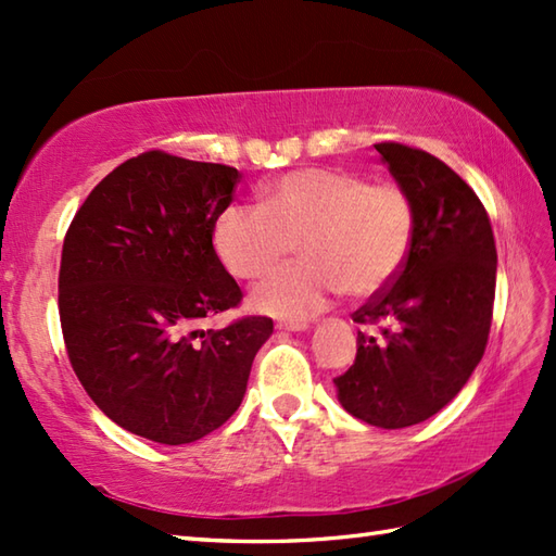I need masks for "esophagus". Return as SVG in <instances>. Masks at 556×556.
I'll list each match as a JSON object with an SVG mask.
<instances>
[{"mask_svg": "<svg viewBox=\"0 0 556 556\" xmlns=\"http://www.w3.org/2000/svg\"><path fill=\"white\" fill-rule=\"evenodd\" d=\"M278 328L288 333H298V331H307L309 324L307 321H286V324H278Z\"/></svg>", "mask_w": 556, "mask_h": 556, "instance_id": "1", "label": "esophagus"}]
</instances>
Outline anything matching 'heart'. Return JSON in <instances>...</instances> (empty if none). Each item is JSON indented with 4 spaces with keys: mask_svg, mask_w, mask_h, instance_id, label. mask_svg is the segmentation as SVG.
Returning a JSON list of instances; mask_svg holds the SVG:
<instances>
[{
    "mask_svg": "<svg viewBox=\"0 0 556 556\" xmlns=\"http://www.w3.org/2000/svg\"><path fill=\"white\" fill-rule=\"evenodd\" d=\"M413 240L415 206L403 187L324 167L282 175L262 189V208H225L213 228L215 254L244 280L274 274L300 247L302 264L249 294L254 312L286 321L324 312L341 290L377 294L401 274Z\"/></svg>",
    "mask_w": 556,
    "mask_h": 556,
    "instance_id": "1",
    "label": "heart"
}]
</instances>
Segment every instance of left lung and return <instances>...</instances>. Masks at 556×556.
I'll return each mask as SVG.
<instances>
[{
    "mask_svg": "<svg viewBox=\"0 0 556 556\" xmlns=\"http://www.w3.org/2000/svg\"><path fill=\"white\" fill-rule=\"evenodd\" d=\"M374 149L413 199L415 240L401 274L353 316L381 338L357 331L355 365L333 383L357 420L403 429L456 399L482 359L496 247L480 199L446 163L403 143Z\"/></svg>",
    "mask_w": 556,
    "mask_h": 556,
    "instance_id": "obj_1",
    "label": "left lung"
}]
</instances>
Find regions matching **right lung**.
<instances>
[{
    "instance_id": "right-lung-1",
    "label": "right lung",
    "mask_w": 556,
    "mask_h": 556,
    "mask_svg": "<svg viewBox=\"0 0 556 556\" xmlns=\"http://www.w3.org/2000/svg\"><path fill=\"white\" fill-rule=\"evenodd\" d=\"M235 167L149 151L90 191L64 237L60 319L86 393L155 444H191L240 407L274 321L201 331L242 290L213 249Z\"/></svg>"
}]
</instances>
